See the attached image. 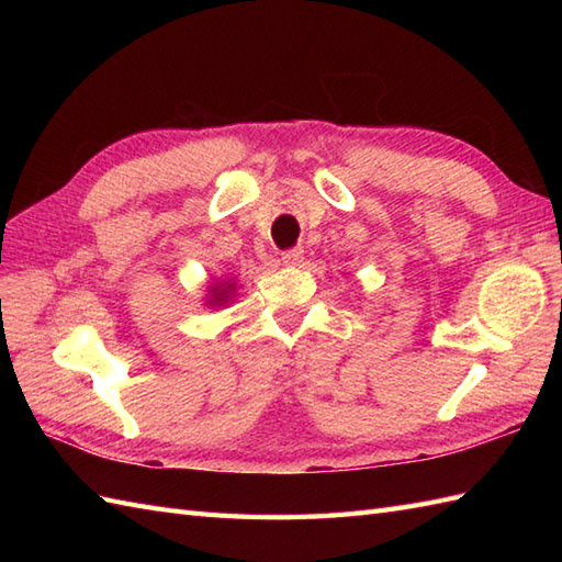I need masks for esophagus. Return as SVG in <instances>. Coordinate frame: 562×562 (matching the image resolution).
<instances>
[{
	"mask_svg": "<svg viewBox=\"0 0 562 562\" xmlns=\"http://www.w3.org/2000/svg\"><path fill=\"white\" fill-rule=\"evenodd\" d=\"M302 258H304L302 248H290V250H284V254H282L284 266H300Z\"/></svg>",
	"mask_w": 562,
	"mask_h": 562,
	"instance_id": "34e87169",
	"label": "esophagus"
}]
</instances>
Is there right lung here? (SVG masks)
Returning <instances> with one entry per match:
<instances>
[{
    "label": "right lung",
    "mask_w": 562,
    "mask_h": 562,
    "mask_svg": "<svg viewBox=\"0 0 562 562\" xmlns=\"http://www.w3.org/2000/svg\"><path fill=\"white\" fill-rule=\"evenodd\" d=\"M234 292H236V284H234L232 280L224 282V284H214V288H212V296L207 300V304H210V306H224V304H229Z\"/></svg>",
    "instance_id": "add662e5"
}]
</instances>
